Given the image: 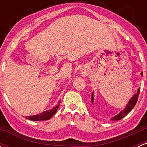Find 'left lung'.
<instances>
[{
  "mask_svg": "<svg viewBox=\"0 0 147 147\" xmlns=\"http://www.w3.org/2000/svg\"><path fill=\"white\" fill-rule=\"evenodd\" d=\"M141 74H142V72ZM139 92H140V89H138L137 93V94H134V95L131 97V100H129V103L127 104V105L126 106L125 109H124V110L121 111V112H120V113L118 114L117 115H116L115 117H112L111 119L113 120V121H117V120H120V119H122L123 117H125L126 115H127V114H128L129 112L130 111H131V109L134 107V106H135L136 104H137V102L138 100V97H139ZM93 99H94V97H93V93H92V100H91L92 103H93Z\"/></svg>",
  "mask_w": 147,
  "mask_h": 147,
  "instance_id": "1",
  "label": "left lung"
}]
</instances>
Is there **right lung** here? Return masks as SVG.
<instances>
[{"mask_svg":"<svg viewBox=\"0 0 147 147\" xmlns=\"http://www.w3.org/2000/svg\"><path fill=\"white\" fill-rule=\"evenodd\" d=\"M60 103V102H59ZM59 105L60 104L57 105L55 107H54L53 109H52L51 110L48 111H45V112H42L40 114H38V115H33V116H30V117H26L28 119L32 120V121H44V120H48L50 119L57 112V109L59 107Z\"/></svg>","mask_w":147,"mask_h":147,"instance_id":"right-lung-1","label":"right lung"}]
</instances>
